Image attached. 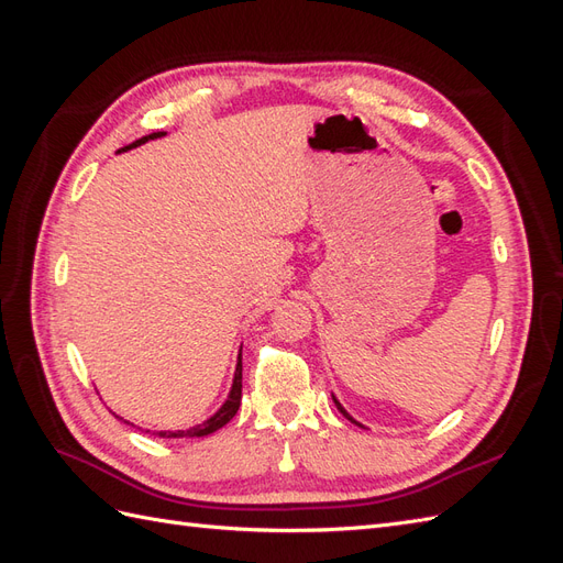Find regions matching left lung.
<instances>
[{
    "instance_id": "obj_1",
    "label": "left lung",
    "mask_w": 563,
    "mask_h": 563,
    "mask_svg": "<svg viewBox=\"0 0 563 563\" xmlns=\"http://www.w3.org/2000/svg\"><path fill=\"white\" fill-rule=\"evenodd\" d=\"M333 401H335V406H338V408H340V413H343V416H345V418H347V420H352V416H350V413H347V411H345V408H343V406H340V404H338V399H333ZM352 422H356V420H352ZM356 424H360V422H356Z\"/></svg>"
}]
</instances>
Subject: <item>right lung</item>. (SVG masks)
I'll use <instances>...</instances> for the list:
<instances>
[{"label":"right lung","mask_w":563,"mask_h":563,"mask_svg":"<svg viewBox=\"0 0 563 563\" xmlns=\"http://www.w3.org/2000/svg\"><path fill=\"white\" fill-rule=\"evenodd\" d=\"M159 135H164V133L143 135L141 141H135V143H131L129 147L119 150V152H126V150H131V147H139V145H143V143H147L150 139H159ZM240 401H242V352H240V364H236L234 385H232V391H230V399L223 404V408H220V411H218L213 418H209L203 424H197V428H192V430H183V432H157V434H159V437H166V439H168V437H207V434H211V432L223 428V424H228V422L234 418V413L240 411Z\"/></svg>","instance_id":"right-lung-1"}]
</instances>
